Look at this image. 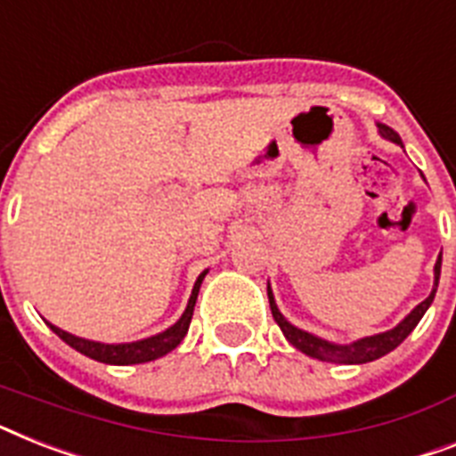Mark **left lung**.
Segmentation results:
<instances>
[{
  "instance_id": "8db88e82",
  "label": "left lung",
  "mask_w": 456,
  "mask_h": 456,
  "mask_svg": "<svg viewBox=\"0 0 456 456\" xmlns=\"http://www.w3.org/2000/svg\"><path fill=\"white\" fill-rule=\"evenodd\" d=\"M379 128V135L384 140H391L395 144H403L401 135L394 131V128H388L387 124H377ZM440 265H443V255H438V260H436V266H433V290L424 302L414 306L412 312L408 316L403 318L401 323L391 328L387 332H379V335H370V337H361L356 342L351 344H335L328 342L323 337L312 335V332L302 330L297 325H292L283 314L279 312V306H276V299H273L272 286H266V295H269V306H272V316L273 321L279 323L281 332L286 335L288 342L295 346L297 351L306 354V356L318 358V361L325 362H339V365H361V362H370L377 361V358L387 356L388 351H394L398 344L410 335V332L417 328V323L421 321V316L427 314V309L431 306L433 297H436V290H438V281H440Z\"/></svg>"
}]
</instances>
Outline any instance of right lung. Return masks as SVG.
I'll use <instances>...</instances> for the list:
<instances>
[{"instance_id":"obj_1","label":"right lung","mask_w":456,"mask_h":456,"mask_svg":"<svg viewBox=\"0 0 456 456\" xmlns=\"http://www.w3.org/2000/svg\"><path fill=\"white\" fill-rule=\"evenodd\" d=\"M206 273H208V269L199 273V279H196L194 288H191L187 309L183 312V316L177 318V323H173L170 328H166L164 332H159V335L147 337V339H138V342L126 344H105L94 342V339H84V337H77L72 335V332H65L61 330V328H55L53 323H48V328L61 337L62 342L69 344L72 349H77L79 354H84V356L94 358V361L107 362V365H135V362L157 361V358L166 356L168 351L175 349L177 344L184 339L187 330H190L196 297H199V288H201Z\"/></svg>"}]
</instances>
